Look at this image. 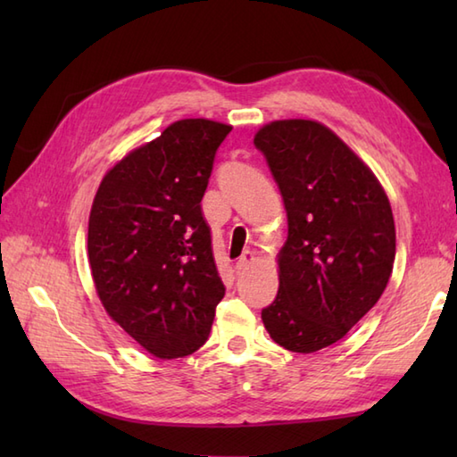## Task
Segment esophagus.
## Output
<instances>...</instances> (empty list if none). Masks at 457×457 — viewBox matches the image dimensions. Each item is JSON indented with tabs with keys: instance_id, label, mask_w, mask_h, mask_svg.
I'll return each instance as SVG.
<instances>
[{
	"instance_id": "esophagus-1",
	"label": "esophagus",
	"mask_w": 457,
	"mask_h": 457,
	"mask_svg": "<svg viewBox=\"0 0 457 457\" xmlns=\"http://www.w3.org/2000/svg\"><path fill=\"white\" fill-rule=\"evenodd\" d=\"M251 263H253V253H251V251H244V253H241V257L237 259L236 270L239 273V270H244V269H245V267H249Z\"/></svg>"
}]
</instances>
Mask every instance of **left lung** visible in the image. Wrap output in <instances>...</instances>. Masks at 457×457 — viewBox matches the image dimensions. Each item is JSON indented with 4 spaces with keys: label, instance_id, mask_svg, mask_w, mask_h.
<instances>
[{
    "label": "left lung",
    "instance_id": "left-lung-1",
    "mask_svg": "<svg viewBox=\"0 0 457 457\" xmlns=\"http://www.w3.org/2000/svg\"><path fill=\"white\" fill-rule=\"evenodd\" d=\"M253 143L288 220L278 293L261 318L278 345L314 353L342 339L389 283L396 249L391 204L371 169L322 123L273 121Z\"/></svg>",
    "mask_w": 457,
    "mask_h": 457
}]
</instances>
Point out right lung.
Returning a JSON list of instances; mask_svg holds the SVG:
<instances>
[{"instance_id":"right-lung-1","label":"right lung","mask_w":457,"mask_h":457,"mask_svg":"<svg viewBox=\"0 0 457 457\" xmlns=\"http://www.w3.org/2000/svg\"><path fill=\"white\" fill-rule=\"evenodd\" d=\"M231 125L180 120L105 174L88 221V259L105 312L161 359L196 352L226 295L202 213Z\"/></svg>"}]
</instances>
